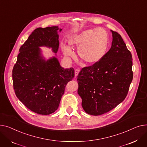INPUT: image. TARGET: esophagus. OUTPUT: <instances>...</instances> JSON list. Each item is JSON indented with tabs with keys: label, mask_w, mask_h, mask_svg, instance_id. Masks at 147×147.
Wrapping results in <instances>:
<instances>
[{
	"label": "esophagus",
	"mask_w": 147,
	"mask_h": 147,
	"mask_svg": "<svg viewBox=\"0 0 147 147\" xmlns=\"http://www.w3.org/2000/svg\"><path fill=\"white\" fill-rule=\"evenodd\" d=\"M80 71V69H76L75 71V77H76L78 76V75Z\"/></svg>",
	"instance_id": "esophagus-1"
}]
</instances>
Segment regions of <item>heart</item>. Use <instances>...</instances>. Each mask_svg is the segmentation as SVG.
<instances>
[{
  "instance_id": "obj_1",
  "label": "heart",
  "mask_w": 147,
  "mask_h": 147,
  "mask_svg": "<svg viewBox=\"0 0 147 147\" xmlns=\"http://www.w3.org/2000/svg\"><path fill=\"white\" fill-rule=\"evenodd\" d=\"M69 44L78 49V54L85 63L91 65L100 61L105 55L108 36L102 28L87 30L71 37ZM62 49L65 55L73 56V51L69 46L63 45Z\"/></svg>"
}]
</instances>
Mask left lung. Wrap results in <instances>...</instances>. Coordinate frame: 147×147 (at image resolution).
I'll return each mask as SVG.
<instances>
[{"label": "left lung", "instance_id": "obj_1", "mask_svg": "<svg viewBox=\"0 0 147 147\" xmlns=\"http://www.w3.org/2000/svg\"><path fill=\"white\" fill-rule=\"evenodd\" d=\"M110 49L98 62L83 67L77 76L78 93L86 113L98 116L126 98L133 79L132 57L121 36L111 30Z\"/></svg>", "mask_w": 147, "mask_h": 147}]
</instances>
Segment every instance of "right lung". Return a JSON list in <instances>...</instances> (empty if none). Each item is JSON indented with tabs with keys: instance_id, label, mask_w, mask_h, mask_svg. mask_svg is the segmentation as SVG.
<instances>
[{
	"instance_id": "right-lung-1",
	"label": "right lung",
	"mask_w": 147,
	"mask_h": 147,
	"mask_svg": "<svg viewBox=\"0 0 147 147\" xmlns=\"http://www.w3.org/2000/svg\"><path fill=\"white\" fill-rule=\"evenodd\" d=\"M58 27L38 28L20 49L12 70L15 93L32 111L48 115L57 109L66 84L75 76L73 67L64 69L56 56L46 60L40 47L59 49Z\"/></svg>"
}]
</instances>
